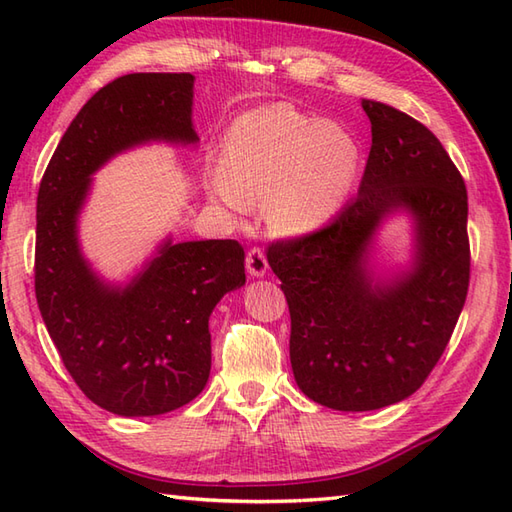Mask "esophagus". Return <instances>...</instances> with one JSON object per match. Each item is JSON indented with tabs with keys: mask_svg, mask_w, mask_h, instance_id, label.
Listing matches in <instances>:
<instances>
[{
	"mask_svg": "<svg viewBox=\"0 0 512 512\" xmlns=\"http://www.w3.org/2000/svg\"><path fill=\"white\" fill-rule=\"evenodd\" d=\"M246 270L250 277H264L268 270V259L264 255L262 248H250L246 253Z\"/></svg>",
	"mask_w": 512,
	"mask_h": 512,
	"instance_id": "34e87169",
	"label": "esophagus"
}]
</instances>
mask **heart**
Masks as SVG:
<instances>
[{
  "label": "heart",
  "mask_w": 512,
  "mask_h": 512,
  "mask_svg": "<svg viewBox=\"0 0 512 512\" xmlns=\"http://www.w3.org/2000/svg\"><path fill=\"white\" fill-rule=\"evenodd\" d=\"M361 165L350 129L277 103L239 116L226 134L213 191L231 206L264 202L284 235H303L341 209Z\"/></svg>",
  "instance_id": "heart-1"
}]
</instances>
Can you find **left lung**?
Listing matches in <instances>:
<instances>
[{
	"label": "left lung",
	"instance_id": "8db88e82",
	"mask_svg": "<svg viewBox=\"0 0 512 512\" xmlns=\"http://www.w3.org/2000/svg\"><path fill=\"white\" fill-rule=\"evenodd\" d=\"M372 149L358 195L314 233L268 246L290 310V363L310 400L339 411L409 398L447 347L466 301L469 198L447 149L416 118L363 99ZM414 217L412 268L368 270L385 216Z\"/></svg>",
	"mask_w": 512,
	"mask_h": 512
}]
</instances>
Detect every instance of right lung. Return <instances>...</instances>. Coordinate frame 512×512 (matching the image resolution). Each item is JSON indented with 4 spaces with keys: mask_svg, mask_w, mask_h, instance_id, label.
<instances>
[{
    "mask_svg": "<svg viewBox=\"0 0 512 512\" xmlns=\"http://www.w3.org/2000/svg\"><path fill=\"white\" fill-rule=\"evenodd\" d=\"M189 72H136L81 107L43 173L37 195L35 292L52 343L74 383L116 416H160L187 405L211 372L209 317L246 284L235 239L167 237L125 286L94 273L79 246L92 173L125 149L198 143Z\"/></svg>",
    "mask_w": 512,
    "mask_h": 512,
    "instance_id": "obj_1",
    "label": "right lung"
}]
</instances>
